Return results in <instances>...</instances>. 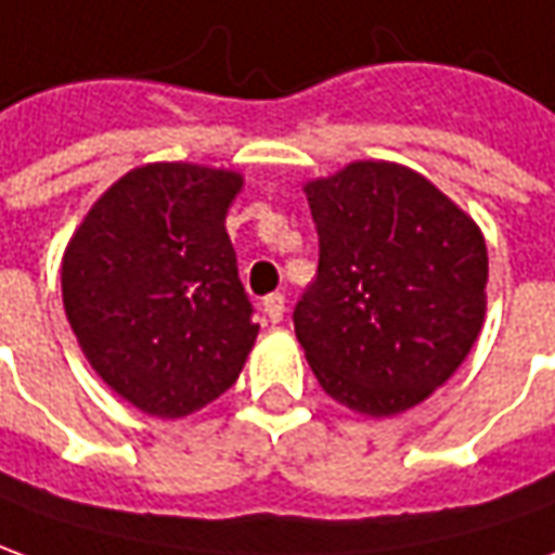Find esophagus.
Returning a JSON list of instances; mask_svg holds the SVG:
<instances>
[{"label": "esophagus", "instance_id": "34e87169", "mask_svg": "<svg viewBox=\"0 0 555 555\" xmlns=\"http://www.w3.org/2000/svg\"><path fill=\"white\" fill-rule=\"evenodd\" d=\"M263 315L276 325L282 322V315H285V297L282 294H267L263 297Z\"/></svg>", "mask_w": 555, "mask_h": 555}]
</instances>
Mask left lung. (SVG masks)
<instances>
[{
	"label": "left lung",
	"instance_id": "8db88e82",
	"mask_svg": "<svg viewBox=\"0 0 555 555\" xmlns=\"http://www.w3.org/2000/svg\"><path fill=\"white\" fill-rule=\"evenodd\" d=\"M319 273L294 334L319 386L364 416L422 404L462 367L486 319L477 221L416 169L356 160L304 184Z\"/></svg>",
	"mask_w": 555,
	"mask_h": 555
}]
</instances>
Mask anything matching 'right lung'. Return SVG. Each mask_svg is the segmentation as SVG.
Listing matches in <instances>:
<instances>
[{
  "label": "right lung",
  "mask_w": 555,
  "mask_h": 555,
  "mask_svg": "<svg viewBox=\"0 0 555 555\" xmlns=\"http://www.w3.org/2000/svg\"><path fill=\"white\" fill-rule=\"evenodd\" d=\"M233 169L145 164L90 206L63 251L72 334L112 391L157 420L224 395L258 327L224 218Z\"/></svg>",
  "instance_id": "add662e5"
}]
</instances>
